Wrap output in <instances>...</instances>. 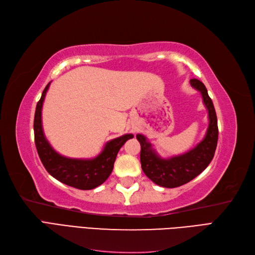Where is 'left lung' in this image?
I'll return each mask as SVG.
<instances>
[{"label":"left lung","mask_w":255,"mask_h":255,"mask_svg":"<svg viewBox=\"0 0 255 255\" xmlns=\"http://www.w3.org/2000/svg\"><path fill=\"white\" fill-rule=\"evenodd\" d=\"M190 85L201 92L203 103L208 112V128L205 137L194 149L181 155L170 158H161L152 149V144L146 138L137 134V140L140 142V163L144 174L159 186L174 188L194 180L210 165L216 151L218 141L217 116L212 99L207 94V89L202 82L191 79Z\"/></svg>","instance_id":"1"}]
</instances>
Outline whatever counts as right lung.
<instances>
[{"instance_id": "right-lung-1", "label": "right lung", "mask_w": 255, "mask_h": 255, "mask_svg": "<svg viewBox=\"0 0 255 255\" xmlns=\"http://www.w3.org/2000/svg\"><path fill=\"white\" fill-rule=\"evenodd\" d=\"M50 84L51 82L44 88L35 112L34 134L38 155L47 171L59 182L82 190L94 189L103 184L111 175L120 148L127 140L134 136L132 134H126L115 138L104 145L102 152L95 158H69L60 155L52 148L44 136L42 128V104Z\"/></svg>"}]
</instances>
